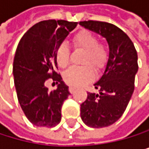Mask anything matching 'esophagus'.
I'll return each mask as SVG.
<instances>
[{"label": "esophagus", "instance_id": "1", "mask_svg": "<svg viewBox=\"0 0 149 149\" xmlns=\"http://www.w3.org/2000/svg\"><path fill=\"white\" fill-rule=\"evenodd\" d=\"M75 89H76V88L75 87H72V86H70V87L69 88V90H70V93H73L74 91H75Z\"/></svg>", "mask_w": 149, "mask_h": 149}]
</instances>
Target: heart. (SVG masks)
Listing matches in <instances>:
<instances>
[{"label":"heart","instance_id":"heart-1","mask_svg":"<svg viewBox=\"0 0 149 149\" xmlns=\"http://www.w3.org/2000/svg\"><path fill=\"white\" fill-rule=\"evenodd\" d=\"M72 45L75 49L85 50L82 57L84 66H73L64 73V81L74 87L91 80L94 78V67L100 70L104 67L108 60V50L106 46L98 42V38L92 32L80 30L72 37ZM57 63L60 67L65 68L70 61V51L65 44H61L55 53Z\"/></svg>","mask_w":149,"mask_h":149}]
</instances>
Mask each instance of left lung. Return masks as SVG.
I'll return each instance as SVG.
<instances>
[{"instance_id": "left-lung-1", "label": "left lung", "mask_w": 149, "mask_h": 149, "mask_svg": "<svg viewBox=\"0 0 149 149\" xmlns=\"http://www.w3.org/2000/svg\"><path fill=\"white\" fill-rule=\"evenodd\" d=\"M79 24L105 37L109 45L105 70L94 84L99 94L88 92L87 99L80 104V117L86 125L107 127L122 117L134 91L139 69L137 51L127 34L113 24L96 20Z\"/></svg>"}]
</instances>
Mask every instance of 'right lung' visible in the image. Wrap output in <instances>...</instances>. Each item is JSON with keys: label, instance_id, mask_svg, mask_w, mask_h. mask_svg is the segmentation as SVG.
I'll list each match as a JSON object with an SVG mask.
<instances>
[{"label": "right lung", "instance_id": "right-lung-1", "mask_svg": "<svg viewBox=\"0 0 149 149\" xmlns=\"http://www.w3.org/2000/svg\"><path fill=\"white\" fill-rule=\"evenodd\" d=\"M78 25L63 19L40 21L22 36L13 61L14 84L22 110L31 123L54 127L61 119V106L68 98V86L57 72L55 53L69 33ZM59 83L49 91L47 80Z\"/></svg>", "mask_w": 149, "mask_h": 149}]
</instances>
